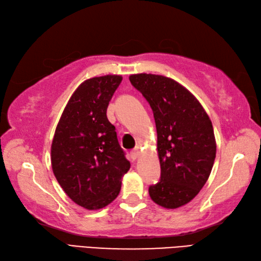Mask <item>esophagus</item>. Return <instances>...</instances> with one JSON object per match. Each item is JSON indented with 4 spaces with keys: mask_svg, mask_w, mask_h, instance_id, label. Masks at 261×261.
Segmentation results:
<instances>
[{
    "mask_svg": "<svg viewBox=\"0 0 261 261\" xmlns=\"http://www.w3.org/2000/svg\"><path fill=\"white\" fill-rule=\"evenodd\" d=\"M139 154H141V151H139V149L138 148H135V149H133L132 151H130V158L133 161H135V160H137L138 158V156H139Z\"/></svg>",
    "mask_w": 261,
    "mask_h": 261,
    "instance_id": "obj_1",
    "label": "esophagus"
}]
</instances>
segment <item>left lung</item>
Returning <instances> with one entry per match:
<instances>
[{
  "mask_svg": "<svg viewBox=\"0 0 261 261\" xmlns=\"http://www.w3.org/2000/svg\"><path fill=\"white\" fill-rule=\"evenodd\" d=\"M132 85L154 113L161 179L149 186L152 201L175 209L194 199L212 173L216 139L212 120L194 95L163 75L134 74Z\"/></svg>",
  "mask_w": 261,
  "mask_h": 261,
  "instance_id": "1",
  "label": "left lung"
}]
</instances>
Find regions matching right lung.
Instances as JSON below:
<instances>
[{"label":"right lung","instance_id":"obj_1","mask_svg":"<svg viewBox=\"0 0 261 261\" xmlns=\"http://www.w3.org/2000/svg\"><path fill=\"white\" fill-rule=\"evenodd\" d=\"M122 80L105 75L83 82L63 111L50 147L57 181L75 204L88 211L111 204L130 168L106 116Z\"/></svg>","mask_w":261,"mask_h":261}]
</instances>
